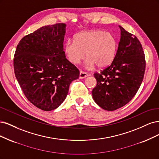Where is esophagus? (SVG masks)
<instances>
[{"label":"esophagus","instance_id":"34e87169","mask_svg":"<svg viewBox=\"0 0 159 159\" xmlns=\"http://www.w3.org/2000/svg\"><path fill=\"white\" fill-rule=\"evenodd\" d=\"M88 73L84 72V71H80V74H79V79H85L86 77L88 76Z\"/></svg>","mask_w":159,"mask_h":159}]
</instances>
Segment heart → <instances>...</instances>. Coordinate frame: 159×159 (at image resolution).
Segmentation results:
<instances>
[{
  "label": "heart",
  "mask_w": 159,
  "mask_h": 159,
  "mask_svg": "<svg viewBox=\"0 0 159 159\" xmlns=\"http://www.w3.org/2000/svg\"><path fill=\"white\" fill-rule=\"evenodd\" d=\"M64 50L70 62L78 64L85 56L87 69L108 66L115 58L117 41L113 35L102 30H90L76 34L75 41L66 42Z\"/></svg>",
  "instance_id": "heart-1"
}]
</instances>
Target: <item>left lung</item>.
<instances>
[{"instance_id": "left-lung-1", "label": "left lung", "mask_w": 159, "mask_h": 159, "mask_svg": "<svg viewBox=\"0 0 159 159\" xmlns=\"http://www.w3.org/2000/svg\"><path fill=\"white\" fill-rule=\"evenodd\" d=\"M121 38L112 63L94 74L97 84L93 99L102 109L114 111L129 102L141 84L145 70V57L136 36L122 28Z\"/></svg>"}]
</instances>
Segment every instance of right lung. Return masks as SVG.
Listing matches in <instances>:
<instances>
[{"instance_id": "1", "label": "right lung", "mask_w": 159, "mask_h": 159, "mask_svg": "<svg viewBox=\"0 0 159 159\" xmlns=\"http://www.w3.org/2000/svg\"><path fill=\"white\" fill-rule=\"evenodd\" d=\"M65 28L63 23L40 28L20 41L14 54V73L25 96L44 111L62 104L79 76L63 51Z\"/></svg>"}]
</instances>
